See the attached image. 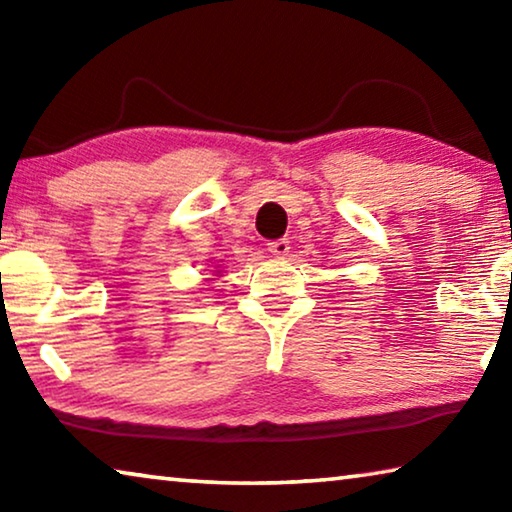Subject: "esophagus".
<instances>
[{
  "label": "esophagus",
  "instance_id": "esophagus-1",
  "mask_svg": "<svg viewBox=\"0 0 512 512\" xmlns=\"http://www.w3.org/2000/svg\"><path fill=\"white\" fill-rule=\"evenodd\" d=\"M289 250H291L289 239H275V241H271V244H268V253L280 257V259L287 257Z\"/></svg>",
  "mask_w": 512,
  "mask_h": 512
}]
</instances>
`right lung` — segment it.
Segmentation results:
<instances>
[{
	"mask_svg": "<svg viewBox=\"0 0 512 512\" xmlns=\"http://www.w3.org/2000/svg\"><path fill=\"white\" fill-rule=\"evenodd\" d=\"M221 275V271H216V277H219Z\"/></svg>",
	"mask_w": 512,
	"mask_h": 512,
	"instance_id": "1",
	"label": "right lung"
}]
</instances>
